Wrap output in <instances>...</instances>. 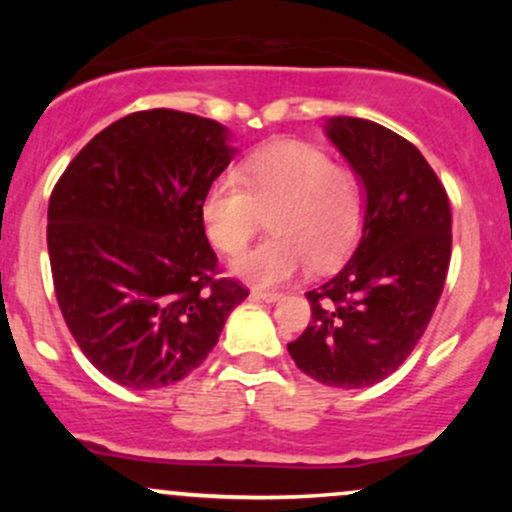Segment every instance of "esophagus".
<instances>
[{
  "label": "esophagus",
  "mask_w": 512,
  "mask_h": 512,
  "mask_svg": "<svg viewBox=\"0 0 512 512\" xmlns=\"http://www.w3.org/2000/svg\"><path fill=\"white\" fill-rule=\"evenodd\" d=\"M252 298H257V301H264V303H276V301H279V298H281V293L255 289V291H252Z\"/></svg>",
  "instance_id": "1"
}]
</instances>
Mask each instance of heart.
Returning <instances> with one entry per match:
<instances>
[{
	"instance_id": "1",
	"label": "heart",
	"mask_w": 512,
	"mask_h": 512,
	"mask_svg": "<svg viewBox=\"0 0 512 512\" xmlns=\"http://www.w3.org/2000/svg\"><path fill=\"white\" fill-rule=\"evenodd\" d=\"M221 178L202 199L207 238L236 255L267 216L272 236L231 262V272L257 289L286 284L308 267L337 264L356 243L363 223V190L351 170L334 166L315 146L272 144Z\"/></svg>"
}]
</instances>
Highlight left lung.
<instances>
[{
    "mask_svg": "<svg viewBox=\"0 0 512 512\" xmlns=\"http://www.w3.org/2000/svg\"><path fill=\"white\" fill-rule=\"evenodd\" d=\"M325 134L366 192L349 262L308 291L310 322L289 354L322 385L370 387L424 337L448 276L452 216L443 182L421 151L378 122L332 117Z\"/></svg>",
    "mask_w": 512,
    "mask_h": 512,
    "instance_id": "1",
    "label": "left lung"
}]
</instances>
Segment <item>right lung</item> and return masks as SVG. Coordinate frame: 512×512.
<instances>
[{"label": "right lung", "mask_w": 512, "mask_h": 512, "mask_svg": "<svg viewBox=\"0 0 512 512\" xmlns=\"http://www.w3.org/2000/svg\"><path fill=\"white\" fill-rule=\"evenodd\" d=\"M228 129L180 110H139L88 142L48 207L55 296L84 356L117 385L190 375L248 298L219 279L202 199L231 163Z\"/></svg>", "instance_id": "1"}]
</instances>
